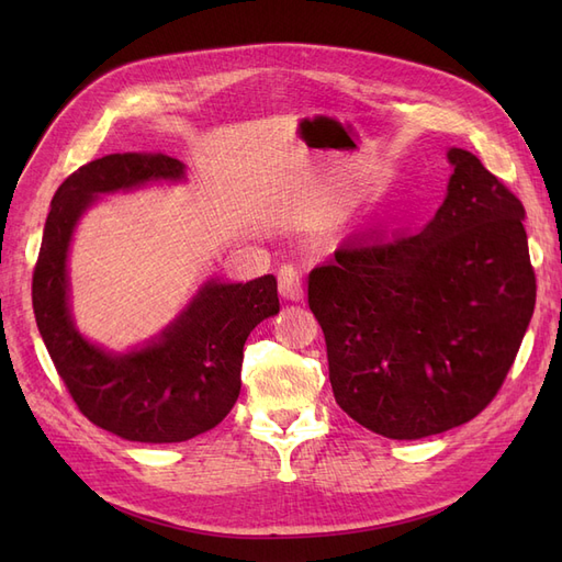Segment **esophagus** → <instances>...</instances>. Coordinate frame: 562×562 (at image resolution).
I'll list each match as a JSON object with an SVG mask.
<instances>
[{"label": "esophagus", "mask_w": 562, "mask_h": 562, "mask_svg": "<svg viewBox=\"0 0 562 562\" xmlns=\"http://www.w3.org/2000/svg\"><path fill=\"white\" fill-rule=\"evenodd\" d=\"M279 293L285 297V300H293V302H300L304 291H302V274L297 271V267L293 265H281L279 267Z\"/></svg>", "instance_id": "1"}]
</instances>
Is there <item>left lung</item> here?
<instances>
[{"label":"left lung","mask_w":562,"mask_h":562,"mask_svg":"<svg viewBox=\"0 0 562 562\" xmlns=\"http://www.w3.org/2000/svg\"><path fill=\"white\" fill-rule=\"evenodd\" d=\"M448 159V196L427 227L351 234L310 274L337 405L394 440L483 413L535 312L520 199L471 151Z\"/></svg>","instance_id":"left-lung-1"}]
</instances>
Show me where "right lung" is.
<instances>
[{"label": "right lung", "instance_id": "1", "mask_svg": "<svg viewBox=\"0 0 562 562\" xmlns=\"http://www.w3.org/2000/svg\"><path fill=\"white\" fill-rule=\"evenodd\" d=\"M184 164L151 151L95 159L67 178L50 201L32 274V310L60 380L95 427L138 443H182L227 417L241 391L244 345L279 312L277 279L209 281L149 345L112 353L91 345L70 316L67 250L98 194L155 180H182Z\"/></svg>", "mask_w": 562, "mask_h": 562}]
</instances>
